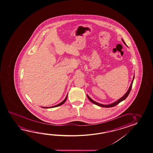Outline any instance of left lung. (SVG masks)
Instances as JSON below:
<instances>
[{"mask_svg": "<svg viewBox=\"0 0 153 153\" xmlns=\"http://www.w3.org/2000/svg\"><path fill=\"white\" fill-rule=\"evenodd\" d=\"M122 41H123V42H124V44L126 45V44H125V42H124V40H123V39H122ZM134 76H135L134 75V77H133V80H132L131 83V86H130V87H129V88L128 91H127L126 93L125 94V95H124L123 96L122 98H120V100H118L117 101H116V102H114V103H112V104H111L107 105L101 104L98 103L97 102H95V101L93 100H91V98L89 97L88 95H87V97H88L89 100H90V101H91V102H93V103H94V104L96 105H98V106H99L100 107H106V108H109V107H112L115 106H116L120 102H122V101H123L124 100H125V99H126V98L127 97V96H128L129 94V93H130V91H131V87H132L133 81H134Z\"/></svg>", "mask_w": 153, "mask_h": 153, "instance_id": "left-lung-1", "label": "left lung"}]
</instances>
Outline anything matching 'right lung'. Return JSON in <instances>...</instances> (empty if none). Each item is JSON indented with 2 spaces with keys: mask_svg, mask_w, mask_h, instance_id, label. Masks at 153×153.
Here are the masks:
<instances>
[{
  "mask_svg": "<svg viewBox=\"0 0 153 153\" xmlns=\"http://www.w3.org/2000/svg\"><path fill=\"white\" fill-rule=\"evenodd\" d=\"M67 96H68V95H67L66 97L65 98V99L62 102H61L60 103H59V104L57 105H55V106H54L51 107H42V108H52V107H56L59 106L60 105H62L65 102H66V100H67Z\"/></svg>",
  "mask_w": 153,
  "mask_h": 153,
  "instance_id": "right-lung-1",
  "label": "right lung"
}]
</instances>
